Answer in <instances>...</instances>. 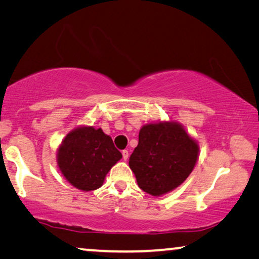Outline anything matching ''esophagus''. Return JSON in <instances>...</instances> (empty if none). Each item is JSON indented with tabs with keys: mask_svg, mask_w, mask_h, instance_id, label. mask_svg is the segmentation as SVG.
<instances>
[{
	"mask_svg": "<svg viewBox=\"0 0 259 259\" xmlns=\"http://www.w3.org/2000/svg\"><path fill=\"white\" fill-rule=\"evenodd\" d=\"M122 156H123V160L126 161V160H128V157H129V152L126 150L122 151Z\"/></svg>",
	"mask_w": 259,
	"mask_h": 259,
	"instance_id": "34e87169",
	"label": "esophagus"
}]
</instances>
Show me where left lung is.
Returning <instances> with one entry per match:
<instances>
[{
	"mask_svg": "<svg viewBox=\"0 0 259 259\" xmlns=\"http://www.w3.org/2000/svg\"><path fill=\"white\" fill-rule=\"evenodd\" d=\"M199 153V142L183 124L156 121L140 128L129 166L144 192L161 196L186 181L198 162Z\"/></svg>",
	"mask_w": 259,
	"mask_h": 259,
	"instance_id": "8db88e82",
	"label": "left lung"
}]
</instances>
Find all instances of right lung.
I'll return each mask as SVG.
<instances>
[{
	"label": "right lung",
	"instance_id": "obj_1",
	"mask_svg": "<svg viewBox=\"0 0 259 259\" xmlns=\"http://www.w3.org/2000/svg\"><path fill=\"white\" fill-rule=\"evenodd\" d=\"M122 154L112 138L93 125H80L65 136L57 148V164L64 178L83 192L102 187Z\"/></svg>",
	"mask_w": 259,
	"mask_h": 259
}]
</instances>
